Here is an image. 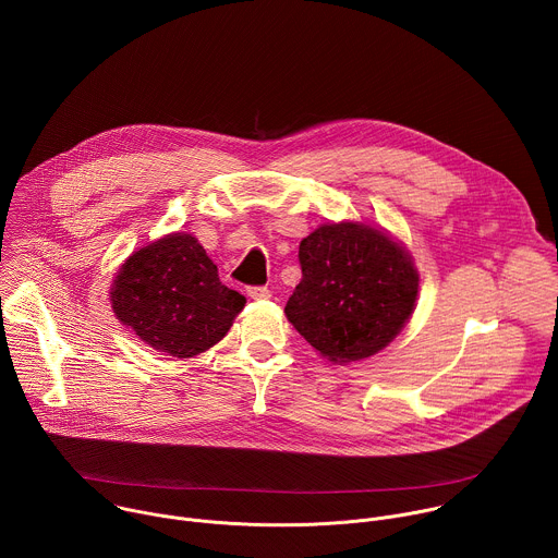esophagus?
I'll list each match as a JSON object with an SVG mask.
<instances>
[{
  "instance_id": "esophagus-1",
  "label": "esophagus",
  "mask_w": 558,
  "mask_h": 558,
  "mask_svg": "<svg viewBox=\"0 0 558 558\" xmlns=\"http://www.w3.org/2000/svg\"><path fill=\"white\" fill-rule=\"evenodd\" d=\"M247 293L252 300H269L271 298V291L267 287H250Z\"/></svg>"
}]
</instances>
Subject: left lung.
<instances>
[{
	"label": "left lung",
	"mask_w": 558,
	"mask_h": 558,
	"mask_svg": "<svg viewBox=\"0 0 558 558\" xmlns=\"http://www.w3.org/2000/svg\"><path fill=\"white\" fill-rule=\"evenodd\" d=\"M302 280L284 313L331 362L375 355L415 308L420 276L411 256L379 229L323 225L300 243Z\"/></svg>",
	"instance_id": "1"
}]
</instances>
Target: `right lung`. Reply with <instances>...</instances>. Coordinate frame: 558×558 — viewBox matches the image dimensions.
I'll return each instance as SVG.
<instances>
[{
    "mask_svg": "<svg viewBox=\"0 0 558 558\" xmlns=\"http://www.w3.org/2000/svg\"><path fill=\"white\" fill-rule=\"evenodd\" d=\"M112 308L145 344L194 357L229 331L245 295L225 287L190 233H170L132 254L112 287Z\"/></svg>",
    "mask_w": 558,
    "mask_h": 558,
    "instance_id": "obj_1",
    "label": "right lung"
}]
</instances>
